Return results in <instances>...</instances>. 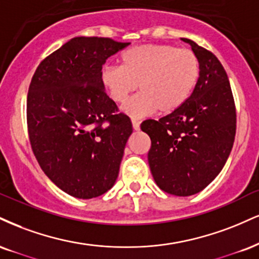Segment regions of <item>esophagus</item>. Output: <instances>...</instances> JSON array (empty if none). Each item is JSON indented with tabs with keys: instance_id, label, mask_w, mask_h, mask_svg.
Masks as SVG:
<instances>
[{
	"instance_id": "obj_1",
	"label": "esophagus",
	"mask_w": 259,
	"mask_h": 259,
	"mask_svg": "<svg viewBox=\"0 0 259 259\" xmlns=\"http://www.w3.org/2000/svg\"><path fill=\"white\" fill-rule=\"evenodd\" d=\"M132 123H133V127H134V130H136V132H138V130H140V121L135 120V119H133V120H132Z\"/></svg>"
}]
</instances>
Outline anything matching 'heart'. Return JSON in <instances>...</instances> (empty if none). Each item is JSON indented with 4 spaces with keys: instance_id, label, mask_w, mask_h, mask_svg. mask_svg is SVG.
Instances as JSON below:
<instances>
[{
    "instance_id": "heart-1",
    "label": "heart",
    "mask_w": 259,
    "mask_h": 259,
    "mask_svg": "<svg viewBox=\"0 0 259 259\" xmlns=\"http://www.w3.org/2000/svg\"><path fill=\"white\" fill-rule=\"evenodd\" d=\"M119 62V67L102 68L101 84L117 104H124L139 85L141 92L123 107L132 118L177 110L191 96L200 74L194 52L170 45L133 47L120 55Z\"/></svg>"
}]
</instances>
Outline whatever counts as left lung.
I'll return each instance as SVG.
<instances>
[{
  "label": "left lung",
  "instance_id": "left-lung-1",
  "mask_svg": "<svg viewBox=\"0 0 259 259\" xmlns=\"http://www.w3.org/2000/svg\"><path fill=\"white\" fill-rule=\"evenodd\" d=\"M198 57L194 90L172 113L142 121L151 138L148 164L160 189L177 197L197 194L223 169L233 148L236 112L228 76L211 52L181 38Z\"/></svg>",
  "mask_w": 259,
  "mask_h": 259
}]
</instances>
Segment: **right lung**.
<instances>
[{"mask_svg": "<svg viewBox=\"0 0 259 259\" xmlns=\"http://www.w3.org/2000/svg\"><path fill=\"white\" fill-rule=\"evenodd\" d=\"M129 45L74 37L40 62L31 79L26 110L33 154L52 182L74 198L99 197L118 177L133 125L106 94L101 70Z\"/></svg>", "mask_w": 259, "mask_h": 259, "instance_id": "add662e5", "label": "right lung"}]
</instances>
